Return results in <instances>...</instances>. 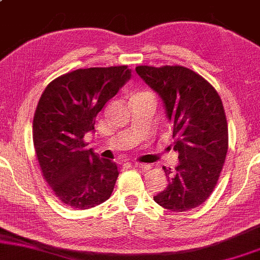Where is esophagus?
I'll use <instances>...</instances> for the list:
<instances>
[{"mask_svg":"<svg viewBox=\"0 0 260 260\" xmlns=\"http://www.w3.org/2000/svg\"><path fill=\"white\" fill-rule=\"evenodd\" d=\"M135 167L139 168V170H141V171H149L152 168V166L147 165V164H139V162L135 164Z\"/></svg>","mask_w":260,"mask_h":260,"instance_id":"34e87169","label":"esophagus"}]
</instances>
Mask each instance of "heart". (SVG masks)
Instances as JSON below:
<instances>
[{
  "label": "heart",
  "mask_w": 260,
  "mask_h": 260,
  "mask_svg": "<svg viewBox=\"0 0 260 260\" xmlns=\"http://www.w3.org/2000/svg\"><path fill=\"white\" fill-rule=\"evenodd\" d=\"M148 92H142V93H139L138 95H137V96H139V95H142V94H147Z\"/></svg>",
  "instance_id": "1"
}]
</instances>
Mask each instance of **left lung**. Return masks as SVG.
<instances>
[{
  "mask_svg": "<svg viewBox=\"0 0 260 260\" xmlns=\"http://www.w3.org/2000/svg\"><path fill=\"white\" fill-rule=\"evenodd\" d=\"M135 71L164 101L179 152L174 170L164 166L168 184L154 202L174 212L198 207L215 188L228 154L221 99L207 80L182 66H138Z\"/></svg>",
  "mask_w": 260,
  "mask_h": 260,
  "instance_id": "left-lung-1",
  "label": "left lung"
}]
</instances>
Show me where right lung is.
<instances>
[{"label": "right lung", "mask_w": 260, "mask_h": 260, "mask_svg": "<svg viewBox=\"0 0 260 260\" xmlns=\"http://www.w3.org/2000/svg\"><path fill=\"white\" fill-rule=\"evenodd\" d=\"M132 76L127 66L76 69L46 87L32 121V141L45 180L61 203L88 210L111 197L119 171L87 148L85 134L106 102Z\"/></svg>", "instance_id": "add662e5"}]
</instances>
